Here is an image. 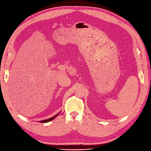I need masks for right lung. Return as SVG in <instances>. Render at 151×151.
<instances>
[{
	"label": "right lung",
	"mask_w": 151,
	"mask_h": 151,
	"mask_svg": "<svg viewBox=\"0 0 151 151\" xmlns=\"http://www.w3.org/2000/svg\"><path fill=\"white\" fill-rule=\"evenodd\" d=\"M58 114H56V115H55V116H53V117H52L50 118V119H45V120H42V121H40L39 122H40V123H47V122H50V121H52V119H55V118L56 117H57V116H58Z\"/></svg>",
	"instance_id": "add662e5"
}]
</instances>
